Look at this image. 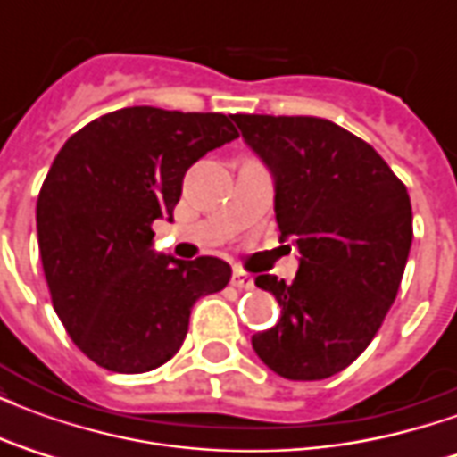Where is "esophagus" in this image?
Wrapping results in <instances>:
<instances>
[{
  "label": "esophagus",
  "instance_id": "obj_1",
  "mask_svg": "<svg viewBox=\"0 0 457 457\" xmlns=\"http://www.w3.org/2000/svg\"><path fill=\"white\" fill-rule=\"evenodd\" d=\"M232 287L239 288V291H249V288H254V277L242 271V269H235L232 271Z\"/></svg>",
  "mask_w": 457,
  "mask_h": 457
}]
</instances>
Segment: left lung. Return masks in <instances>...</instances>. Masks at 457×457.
Masks as SVG:
<instances>
[{
  "label": "left lung",
  "instance_id": "1",
  "mask_svg": "<svg viewBox=\"0 0 457 457\" xmlns=\"http://www.w3.org/2000/svg\"><path fill=\"white\" fill-rule=\"evenodd\" d=\"M274 176L281 239L301 252L287 284H254L281 306L277 326L252 336L278 377L316 382L343 372L389 313L411 249V200L377 151L320 117L232 114Z\"/></svg>",
  "mask_w": 457,
  "mask_h": 457
}]
</instances>
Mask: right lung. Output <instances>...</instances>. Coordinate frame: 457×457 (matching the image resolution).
Segmentation results:
<instances>
[{
	"label": "right lung",
	"mask_w": 457,
	"mask_h": 457,
	"mask_svg": "<svg viewBox=\"0 0 457 457\" xmlns=\"http://www.w3.org/2000/svg\"><path fill=\"white\" fill-rule=\"evenodd\" d=\"M239 134L220 112L124 107L85 124L51 163L36 228L61 323L95 364L141 374L169 362L200 296L228 287L218 257L154 249V220H173L186 170Z\"/></svg>",
	"instance_id": "add662e5"
}]
</instances>
